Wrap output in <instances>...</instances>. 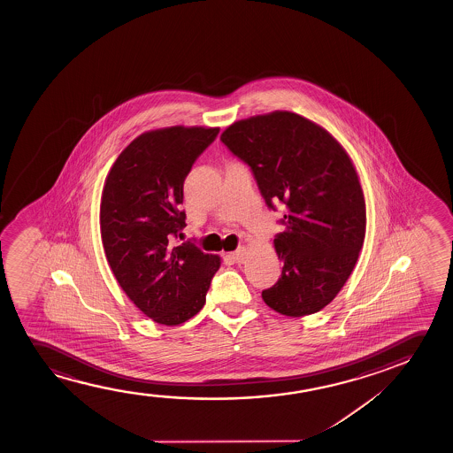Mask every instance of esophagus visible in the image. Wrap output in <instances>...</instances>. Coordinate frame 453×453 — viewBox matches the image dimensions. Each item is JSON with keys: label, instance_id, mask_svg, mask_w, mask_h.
<instances>
[{"label": "esophagus", "instance_id": "esophagus-1", "mask_svg": "<svg viewBox=\"0 0 453 453\" xmlns=\"http://www.w3.org/2000/svg\"><path fill=\"white\" fill-rule=\"evenodd\" d=\"M244 257H246V249L244 248H238L235 252H230L229 254L230 260L235 261V263H242Z\"/></svg>", "mask_w": 453, "mask_h": 453}]
</instances>
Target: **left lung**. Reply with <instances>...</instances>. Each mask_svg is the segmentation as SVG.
Segmentation results:
<instances>
[{
  "label": "left lung",
  "mask_w": 453,
  "mask_h": 453,
  "mask_svg": "<svg viewBox=\"0 0 453 453\" xmlns=\"http://www.w3.org/2000/svg\"><path fill=\"white\" fill-rule=\"evenodd\" d=\"M221 141L250 167L267 207L285 204V232L273 238L281 275L261 297L283 316L319 312L347 283L365 240L353 162L328 131L296 112L238 120Z\"/></svg>",
  "instance_id": "obj_1"
}]
</instances>
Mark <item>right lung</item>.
Here are the masks:
<instances>
[{
  "label": "right lung",
  "mask_w": 453,
  "mask_h": 453,
  "mask_svg": "<svg viewBox=\"0 0 453 453\" xmlns=\"http://www.w3.org/2000/svg\"><path fill=\"white\" fill-rule=\"evenodd\" d=\"M219 128L147 131L106 176L100 232L106 260L131 302L156 323L174 326L203 310L218 255L176 242L186 227L184 180Z\"/></svg>",
  "instance_id": "1"
}]
</instances>
